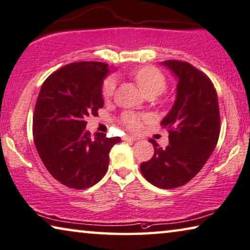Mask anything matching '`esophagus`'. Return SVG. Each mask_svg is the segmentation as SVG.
<instances>
[{"instance_id": "esophagus-1", "label": "esophagus", "mask_w": 250, "mask_h": 250, "mask_svg": "<svg viewBox=\"0 0 250 250\" xmlns=\"http://www.w3.org/2000/svg\"><path fill=\"white\" fill-rule=\"evenodd\" d=\"M124 140H125V141H137V138L133 137V136H125Z\"/></svg>"}]
</instances>
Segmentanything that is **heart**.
Instances as JSON below:
<instances>
[{"mask_svg":"<svg viewBox=\"0 0 250 250\" xmlns=\"http://www.w3.org/2000/svg\"><path fill=\"white\" fill-rule=\"evenodd\" d=\"M131 76L137 82L146 95H157L162 93L166 87V78L161 70L152 66H143L131 72ZM115 92V80L113 77H107L104 80L101 88L102 98L109 101L113 98ZM146 117L138 115L132 112H125L122 114L121 121L126 128L131 131H138L143 126V122Z\"/></svg>","mask_w":250,"mask_h":250,"instance_id":"obj_1","label":"heart"}]
</instances>
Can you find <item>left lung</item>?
<instances>
[{"label": "left lung", "mask_w": 250, "mask_h": 250, "mask_svg": "<svg viewBox=\"0 0 250 250\" xmlns=\"http://www.w3.org/2000/svg\"><path fill=\"white\" fill-rule=\"evenodd\" d=\"M178 78L176 101L162 121L169 144L158 146L154 156L141 163L144 177L161 188L185 185L202 169L217 146L220 135V111L214 85L206 74L188 62L165 61Z\"/></svg>", "instance_id": "1"}]
</instances>
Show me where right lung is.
Returning <instances> with one entry per match:
<instances>
[{"instance_id": "1", "label": "right lung", "mask_w": 250, "mask_h": 250, "mask_svg": "<svg viewBox=\"0 0 250 250\" xmlns=\"http://www.w3.org/2000/svg\"><path fill=\"white\" fill-rule=\"evenodd\" d=\"M109 73L101 62H72L43 82L32 118L33 141L44 167L70 188H91L105 175L109 152L120 138L91 136L89 114L103 107L101 88Z\"/></svg>"}]
</instances>
